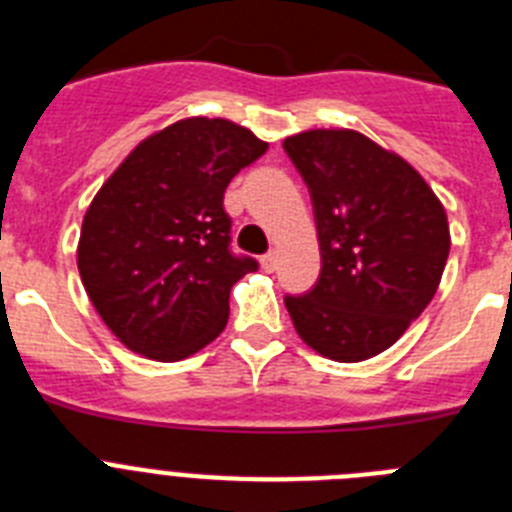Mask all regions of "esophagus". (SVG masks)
<instances>
[{
  "label": "esophagus",
  "instance_id": "esophagus-1",
  "mask_svg": "<svg viewBox=\"0 0 512 512\" xmlns=\"http://www.w3.org/2000/svg\"><path fill=\"white\" fill-rule=\"evenodd\" d=\"M261 266H264V271H274L277 269V251H269L261 256Z\"/></svg>",
  "mask_w": 512,
  "mask_h": 512
}]
</instances>
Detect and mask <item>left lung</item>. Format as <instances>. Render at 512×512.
I'll use <instances>...</instances> for the list:
<instances>
[{
  "mask_svg": "<svg viewBox=\"0 0 512 512\" xmlns=\"http://www.w3.org/2000/svg\"><path fill=\"white\" fill-rule=\"evenodd\" d=\"M284 151L310 189L318 284L284 297L302 341L343 364L382 354L436 295L449 259L446 210L423 176L356 130H305Z\"/></svg>",
  "mask_w": 512,
  "mask_h": 512,
  "instance_id": "8db88e82",
  "label": "left lung"
}]
</instances>
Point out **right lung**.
<instances>
[{"label": "right lung", "instance_id": "right-lung-1", "mask_svg": "<svg viewBox=\"0 0 512 512\" xmlns=\"http://www.w3.org/2000/svg\"><path fill=\"white\" fill-rule=\"evenodd\" d=\"M269 143L223 117H187L140 140L81 223V282L130 351L179 361L223 333L230 289L259 264L230 251L223 194Z\"/></svg>", "mask_w": 512, "mask_h": 512}]
</instances>
